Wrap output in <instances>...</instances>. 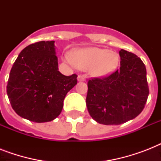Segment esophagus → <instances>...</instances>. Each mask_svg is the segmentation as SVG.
Masks as SVG:
<instances>
[{
  "instance_id": "obj_1",
  "label": "esophagus",
  "mask_w": 161,
  "mask_h": 161,
  "mask_svg": "<svg viewBox=\"0 0 161 161\" xmlns=\"http://www.w3.org/2000/svg\"><path fill=\"white\" fill-rule=\"evenodd\" d=\"M78 81H79V82H84V81H86V78L83 75H78Z\"/></svg>"
}]
</instances>
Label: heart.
Masks as SVG:
<instances>
[{
    "label": "heart",
    "instance_id": "b5f03b06",
    "mask_svg": "<svg viewBox=\"0 0 161 161\" xmlns=\"http://www.w3.org/2000/svg\"><path fill=\"white\" fill-rule=\"evenodd\" d=\"M64 60L73 63L81 70H88L94 78H105L115 71L119 65V55L115 52L96 47L76 49L71 57L64 56Z\"/></svg>",
    "mask_w": 161,
    "mask_h": 161
}]
</instances>
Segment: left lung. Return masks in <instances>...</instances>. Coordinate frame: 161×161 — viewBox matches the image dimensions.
I'll return each mask as SVG.
<instances>
[{
    "label": "left lung",
    "instance_id": "left-lung-1",
    "mask_svg": "<svg viewBox=\"0 0 161 161\" xmlns=\"http://www.w3.org/2000/svg\"><path fill=\"white\" fill-rule=\"evenodd\" d=\"M120 68L88 81L86 105L96 122L118 125L137 117L149 96L146 68L135 54L121 49Z\"/></svg>",
    "mask_w": 161,
    "mask_h": 161
}]
</instances>
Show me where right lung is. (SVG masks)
<instances>
[{
  "label": "right lung",
  "instance_id": "obj_1",
  "mask_svg": "<svg viewBox=\"0 0 161 161\" xmlns=\"http://www.w3.org/2000/svg\"><path fill=\"white\" fill-rule=\"evenodd\" d=\"M54 41H42L22 50L11 68L6 93L11 107L21 118L49 122L62 112L67 93L77 84L76 74L58 71Z\"/></svg>",
  "mask_w": 161,
  "mask_h": 161
}]
</instances>
